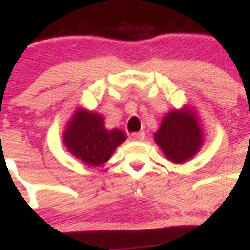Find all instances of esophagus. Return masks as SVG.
Listing matches in <instances>:
<instances>
[{
    "label": "esophagus",
    "instance_id": "esophagus-1",
    "mask_svg": "<svg viewBox=\"0 0 250 250\" xmlns=\"http://www.w3.org/2000/svg\"><path fill=\"white\" fill-rule=\"evenodd\" d=\"M131 140L132 141H143V140H145V133H143V132L132 133L131 134Z\"/></svg>",
    "mask_w": 250,
    "mask_h": 250
}]
</instances>
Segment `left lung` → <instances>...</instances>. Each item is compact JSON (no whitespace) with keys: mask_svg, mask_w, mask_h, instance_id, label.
Returning <instances> with one entry per match:
<instances>
[{"mask_svg":"<svg viewBox=\"0 0 250 250\" xmlns=\"http://www.w3.org/2000/svg\"><path fill=\"white\" fill-rule=\"evenodd\" d=\"M204 136L200 117L192 105L185 104L165 114L160 129L155 133V142L168 161L185 164L199 153Z\"/></svg>","mask_w":250,"mask_h":250,"instance_id":"left-lung-1","label":"left lung"}]
</instances>
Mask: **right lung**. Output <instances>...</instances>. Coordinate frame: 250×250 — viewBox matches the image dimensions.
<instances>
[{"label": "right lung", "instance_id": "right-lung-1", "mask_svg": "<svg viewBox=\"0 0 250 250\" xmlns=\"http://www.w3.org/2000/svg\"><path fill=\"white\" fill-rule=\"evenodd\" d=\"M125 140V132L118 128H105L102 114L82 107L74 110L62 132V142L66 149L90 167L105 164Z\"/></svg>", "mask_w": 250, "mask_h": 250}]
</instances>
